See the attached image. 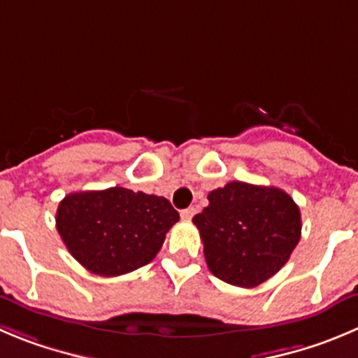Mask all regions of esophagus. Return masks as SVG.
<instances>
[{
	"mask_svg": "<svg viewBox=\"0 0 358 358\" xmlns=\"http://www.w3.org/2000/svg\"><path fill=\"white\" fill-rule=\"evenodd\" d=\"M194 213H196L194 208H185V210H182V212H180V215H182L183 220H190L192 217H194Z\"/></svg>",
	"mask_w": 358,
	"mask_h": 358,
	"instance_id": "34e87169",
	"label": "esophagus"
}]
</instances>
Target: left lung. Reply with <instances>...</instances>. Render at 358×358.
<instances>
[{
    "label": "left lung",
    "instance_id": "obj_1",
    "mask_svg": "<svg viewBox=\"0 0 358 358\" xmlns=\"http://www.w3.org/2000/svg\"><path fill=\"white\" fill-rule=\"evenodd\" d=\"M194 215L210 272L228 285L255 288L275 275L302 233L300 210L277 187L229 182Z\"/></svg>",
    "mask_w": 358,
    "mask_h": 358
}]
</instances>
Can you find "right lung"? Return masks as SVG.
<instances>
[{
	"instance_id": "obj_1",
	"label": "right lung",
	"mask_w": 358,
	"mask_h": 358,
	"mask_svg": "<svg viewBox=\"0 0 358 358\" xmlns=\"http://www.w3.org/2000/svg\"><path fill=\"white\" fill-rule=\"evenodd\" d=\"M178 220V212L162 196L111 187L65 196L56 212V229L86 270L116 277L148 265Z\"/></svg>"
}]
</instances>
